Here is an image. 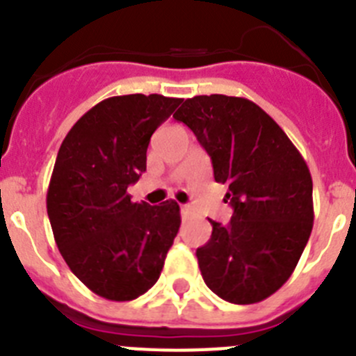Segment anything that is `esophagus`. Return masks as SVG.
I'll return each mask as SVG.
<instances>
[{
    "label": "esophagus",
    "mask_w": 356,
    "mask_h": 356,
    "mask_svg": "<svg viewBox=\"0 0 356 356\" xmlns=\"http://www.w3.org/2000/svg\"><path fill=\"white\" fill-rule=\"evenodd\" d=\"M180 210H181V213H184V216L191 213V207H188V205H180Z\"/></svg>",
    "instance_id": "obj_1"
}]
</instances>
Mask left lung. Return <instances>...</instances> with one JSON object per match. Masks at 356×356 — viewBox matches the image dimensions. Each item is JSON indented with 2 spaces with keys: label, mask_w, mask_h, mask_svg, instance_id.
Segmentation results:
<instances>
[{
  "label": "left lung",
  "mask_w": 356,
  "mask_h": 356,
  "mask_svg": "<svg viewBox=\"0 0 356 356\" xmlns=\"http://www.w3.org/2000/svg\"><path fill=\"white\" fill-rule=\"evenodd\" d=\"M172 118L194 131L228 187V225L209 219L212 235L196 250L201 276L225 301L251 305L289 280L314 225L312 176L285 131L246 97L185 99Z\"/></svg>",
  "instance_id": "left-lung-1"
}]
</instances>
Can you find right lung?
Segmentation results:
<instances>
[{"mask_svg":"<svg viewBox=\"0 0 356 356\" xmlns=\"http://www.w3.org/2000/svg\"><path fill=\"white\" fill-rule=\"evenodd\" d=\"M181 103L160 94L103 99L69 130L56 155L46 207L65 264L110 301L156 284L180 228V207L134 203L127 193L146 171L151 135Z\"/></svg>","mask_w":356,"mask_h":356,"instance_id":"right-lung-1","label":"right lung"}]
</instances>
